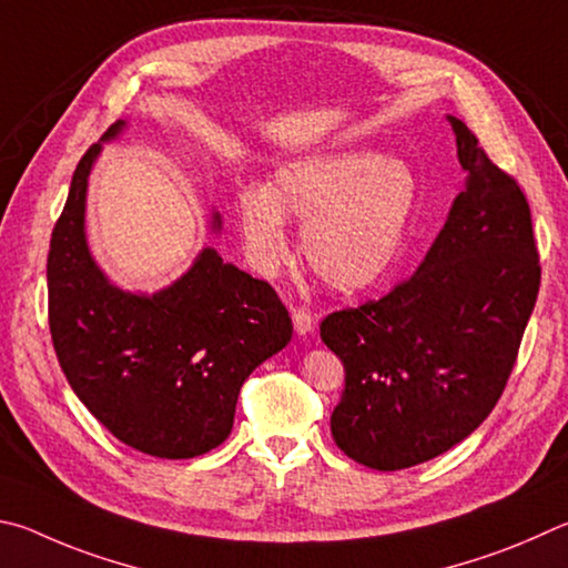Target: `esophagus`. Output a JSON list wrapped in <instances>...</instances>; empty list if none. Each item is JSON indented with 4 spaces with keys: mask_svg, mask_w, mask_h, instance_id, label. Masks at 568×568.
Wrapping results in <instances>:
<instances>
[{
    "mask_svg": "<svg viewBox=\"0 0 568 568\" xmlns=\"http://www.w3.org/2000/svg\"><path fill=\"white\" fill-rule=\"evenodd\" d=\"M292 322H294V332L300 336L314 332V316L306 310H292Z\"/></svg>",
    "mask_w": 568,
    "mask_h": 568,
    "instance_id": "esophagus-1",
    "label": "esophagus"
}]
</instances>
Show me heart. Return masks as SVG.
Returning a JSON list of instances; mask_svg holds the SVG:
<instances>
[{
	"mask_svg": "<svg viewBox=\"0 0 568 568\" xmlns=\"http://www.w3.org/2000/svg\"><path fill=\"white\" fill-rule=\"evenodd\" d=\"M416 176L404 162L349 149L278 166L268 184L236 194V222L252 264L274 272L290 254L286 219L302 224V252L324 286L359 294L399 256L416 206Z\"/></svg>",
	"mask_w": 568,
	"mask_h": 568,
	"instance_id": "heart-1",
	"label": "heart"
}]
</instances>
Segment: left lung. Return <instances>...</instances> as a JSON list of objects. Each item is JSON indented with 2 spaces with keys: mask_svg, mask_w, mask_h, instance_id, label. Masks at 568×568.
Listing matches in <instances>:
<instances>
[{
  "mask_svg": "<svg viewBox=\"0 0 568 568\" xmlns=\"http://www.w3.org/2000/svg\"><path fill=\"white\" fill-rule=\"evenodd\" d=\"M446 119L466 184L424 262L384 300L320 326L346 372L332 436L376 471L429 462L491 414L541 284L519 184L462 119Z\"/></svg>",
  "mask_w": 568,
  "mask_h": 568,
  "instance_id": "left-lung-1",
  "label": "left lung"
}]
</instances>
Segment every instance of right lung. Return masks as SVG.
<instances>
[{
    "label": "right lung",
    "instance_id": "right-lung-1",
    "mask_svg": "<svg viewBox=\"0 0 568 568\" xmlns=\"http://www.w3.org/2000/svg\"><path fill=\"white\" fill-rule=\"evenodd\" d=\"M77 164L47 258L49 332L69 386L119 442L159 459H194L234 426L239 389L292 342V320L266 282L204 246L154 294L109 278L87 242V186L102 146ZM209 229L222 232L212 212Z\"/></svg>",
    "mask_w": 568,
    "mask_h": 568
}]
</instances>
